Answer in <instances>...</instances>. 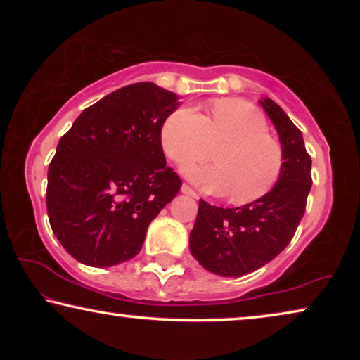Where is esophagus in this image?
<instances>
[{"mask_svg":"<svg viewBox=\"0 0 360 360\" xmlns=\"http://www.w3.org/2000/svg\"><path fill=\"white\" fill-rule=\"evenodd\" d=\"M181 193H185V195H190V196H193V198H198V193H196V191L191 188L190 185H186V184H184L181 185Z\"/></svg>","mask_w":360,"mask_h":360,"instance_id":"esophagus-1","label":"esophagus"}]
</instances>
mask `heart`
I'll return each mask as SVG.
<instances>
[{
  "label": "heart",
  "mask_w": 360,
  "mask_h": 360,
  "mask_svg": "<svg viewBox=\"0 0 360 360\" xmlns=\"http://www.w3.org/2000/svg\"><path fill=\"white\" fill-rule=\"evenodd\" d=\"M160 142L175 164L205 160L216 149L213 165L186 167L196 185L210 193H231L234 203L245 205L274 190L285 165L283 147L269 136L265 117L249 103L218 100L210 115L180 106L162 122Z\"/></svg>",
  "instance_id": "obj_1"
}]
</instances>
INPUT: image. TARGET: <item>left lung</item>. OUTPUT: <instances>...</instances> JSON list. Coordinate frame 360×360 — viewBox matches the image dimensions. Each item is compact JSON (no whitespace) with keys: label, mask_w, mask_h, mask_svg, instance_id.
I'll return each mask as SVG.
<instances>
[{"label":"left lung","mask_w":360,"mask_h":360,"mask_svg":"<svg viewBox=\"0 0 360 360\" xmlns=\"http://www.w3.org/2000/svg\"><path fill=\"white\" fill-rule=\"evenodd\" d=\"M278 132L285 165L278 184L257 201L239 208L211 206L200 200L190 233V250L206 270L243 277L277 257L293 239L311 190V157L302 131L277 103L260 101Z\"/></svg>","instance_id":"left-lung-1"}]
</instances>
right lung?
I'll return each instance as SVG.
<instances>
[{"label": "right lung", "mask_w": 360, "mask_h": 360, "mask_svg": "<svg viewBox=\"0 0 360 360\" xmlns=\"http://www.w3.org/2000/svg\"><path fill=\"white\" fill-rule=\"evenodd\" d=\"M175 93L141 82L83 110L58 141L47 174L51 228L68 254L111 267L139 254L150 221L180 191L167 167L162 122Z\"/></svg>", "instance_id": "obj_1"}]
</instances>
